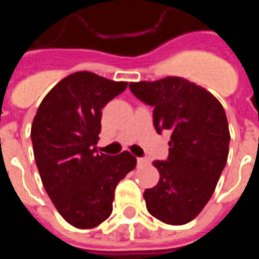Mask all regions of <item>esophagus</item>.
I'll return each instance as SVG.
<instances>
[{"label": "esophagus", "instance_id": "1", "mask_svg": "<svg viewBox=\"0 0 259 259\" xmlns=\"http://www.w3.org/2000/svg\"><path fill=\"white\" fill-rule=\"evenodd\" d=\"M149 163V161L146 158H137V166H145V164Z\"/></svg>", "mask_w": 259, "mask_h": 259}]
</instances>
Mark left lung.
Wrapping results in <instances>:
<instances>
[{"label": "left lung", "instance_id": "obj_1", "mask_svg": "<svg viewBox=\"0 0 259 259\" xmlns=\"http://www.w3.org/2000/svg\"><path fill=\"white\" fill-rule=\"evenodd\" d=\"M130 89L154 106L158 134L171 132L167 161L153 162L159 180L144 192L146 209L166 224H187L209 202L227 162L226 111L206 89L180 76L130 83Z\"/></svg>", "mask_w": 259, "mask_h": 259}]
</instances>
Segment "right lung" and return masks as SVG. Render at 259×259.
Listing matches in <instances>:
<instances>
[{
	"label": "right lung",
	"instance_id": "right-lung-1",
	"mask_svg": "<svg viewBox=\"0 0 259 259\" xmlns=\"http://www.w3.org/2000/svg\"><path fill=\"white\" fill-rule=\"evenodd\" d=\"M127 84L77 71L50 89L32 122L42 185L62 218L80 230L109 218L116 185L136 167V158L127 150L113 157L96 149L102 107Z\"/></svg>",
	"mask_w": 259,
	"mask_h": 259
}]
</instances>
